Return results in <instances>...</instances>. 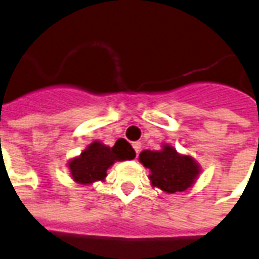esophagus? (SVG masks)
Masks as SVG:
<instances>
[{"mask_svg": "<svg viewBox=\"0 0 259 259\" xmlns=\"http://www.w3.org/2000/svg\"><path fill=\"white\" fill-rule=\"evenodd\" d=\"M132 147H134V150H135L136 155H139L140 150H142V143L140 142H135L134 144H132Z\"/></svg>", "mask_w": 259, "mask_h": 259, "instance_id": "obj_1", "label": "esophagus"}]
</instances>
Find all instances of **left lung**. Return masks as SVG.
<instances>
[{
  "label": "left lung",
  "instance_id": "1",
  "mask_svg": "<svg viewBox=\"0 0 259 259\" xmlns=\"http://www.w3.org/2000/svg\"><path fill=\"white\" fill-rule=\"evenodd\" d=\"M139 160L151 171V185L168 194L186 191L200 172L199 164L191 156L178 154L168 144L160 151H142Z\"/></svg>",
  "mask_w": 259,
  "mask_h": 259
}]
</instances>
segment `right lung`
I'll list each match as a JSON object with an SVG mask.
<instances>
[{"label": "right lung", "instance_id": "obj_1", "mask_svg": "<svg viewBox=\"0 0 259 259\" xmlns=\"http://www.w3.org/2000/svg\"><path fill=\"white\" fill-rule=\"evenodd\" d=\"M135 151L127 140L119 139L115 146L108 147L100 142H94L82 151L81 155L68 163L72 179L80 185H91L94 182L104 181L107 169L115 162L131 160Z\"/></svg>", "mask_w": 259, "mask_h": 259}]
</instances>
